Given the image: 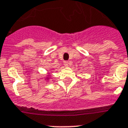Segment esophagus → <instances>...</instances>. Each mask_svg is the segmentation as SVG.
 I'll return each instance as SVG.
<instances>
[{
	"mask_svg": "<svg viewBox=\"0 0 128 128\" xmlns=\"http://www.w3.org/2000/svg\"><path fill=\"white\" fill-rule=\"evenodd\" d=\"M69 64H70L69 61H64V65L66 66V67H68Z\"/></svg>",
	"mask_w": 128,
	"mask_h": 128,
	"instance_id": "1",
	"label": "esophagus"
}]
</instances>
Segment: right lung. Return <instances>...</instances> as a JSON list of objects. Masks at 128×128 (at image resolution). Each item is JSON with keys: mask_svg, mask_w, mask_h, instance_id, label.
Returning a JSON list of instances; mask_svg holds the SVG:
<instances>
[{"mask_svg": "<svg viewBox=\"0 0 128 128\" xmlns=\"http://www.w3.org/2000/svg\"><path fill=\"white\" fill-rule=\"evenodd\" d=\"M47 76H48V75ZM48 79H49V78H46V80H48Z\"/></svg>", "mask_w": 128, "mask_h": 128, "instance_id": "obj_1", "label": "right lung"}]
</instances>
